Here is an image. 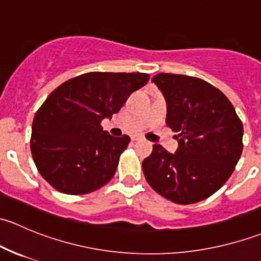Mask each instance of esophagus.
<instances>
[{"mask_svg": "<svg viewBox=\"0 0 261 261\" xmlns=\"http://www.w3.org/2000/svg\"><path fill=\"white\" fill-rule=\"evenodd\" d=\"M141 136H133V138H131V140L133 141H139V140H141Z\"/></svg>", "mask_w": 261, "mask_h": 261, "instance_id": "obj_1", "label": "esophagus"}]
</instances>
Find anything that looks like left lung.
I'll list each match as a JSON object with an SVG mask.
<instances>
[{"instance_id": "8db88e82", "label": "left lung", "mask_w": 261, "mask_h": 261, "mask_svg": "<svg viewBox=\"0 0 261 261\" xmlns=\"http://www.w3.org/2000/svg\"><path fill=\"white\" fill-rule=\"evenodd\" d=\"M167 125L178 133L175 154L159 144L143 162L147 183L178 204L208 198L227 181L243 152V123L227 97L208 82L159 73Z\"/></svg>"}]
</instances>
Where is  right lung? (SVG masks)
I'll list each match as a JSON object with an SVG mask.
<instances>
[{"instance_id": "1", "label": "right lung", "mask_w": 261, "mask_h": 261, "mask_svg": "<svg viewBox=\"0 0 261 261\" xmlns=\"http://www.w3.org/2000/svg\"><path fill=\"white\" fill-rule=\"evenodd\" d=\"M145 73L91 72L64 82L36 112L30 147L41 177L65 194H87L109 183L130 143L101 122L145 86Z\"/></svg>"}]
</instances>
